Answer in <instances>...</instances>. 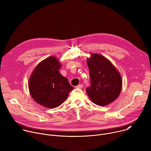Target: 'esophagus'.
<instances>
[{
	"mask_svg": "<svg viewBox=\"0 0 151 151\" xmlns=\"http://www.w3.org/2000/svg\"><path fill=\"white\" fill-rule=\"evenodd\" d=\"M82 87H83V85L82 83L79 84L78 85H77L76 87V88H82Z\"/></svg>",
	"mask_w": 151,
	"mask_h": 151,
	"instance_id": "esophagus-1",
	"label": "esophagus"
}]
</instances>
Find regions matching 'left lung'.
<instances>
[{
	"label": "left lung",
	"mask_w": 151,
	"mask_h": 151,
	"mask_svg": "<svg viewBox=\"0 0 151 151\" xmlns=\"http://www.w3.org/2000/svg\"><path fill=\"white\" fill-rule=\"evenodd\" d=\"M87 63L91 85L86 88V92L91 101L101 106L115 101L122 88L119 73L109 60L100 54H92Z\"/></svg>",
	"instance_id": "8db88e82"
}]
</instances>
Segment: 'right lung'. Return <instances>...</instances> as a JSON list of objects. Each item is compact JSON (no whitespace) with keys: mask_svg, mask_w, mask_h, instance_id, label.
<instances>
[{"mask_svg":"<svg viewBox=\"0 0 151 151\" xmlns=\"http://www.w3.org/2000/svg\"><path fill=\"white\" fill-rule=\"evenodd\" d=\"M61 65L55 57L41 61L33 72L29 88L33 99L48 108H55L65 101L73 89L65 77L59 73Z\"/></svg>","mask_w":151,"mask_h":151,"instance_id":"right-lung-1","label":"right lung"}]
</instances>
